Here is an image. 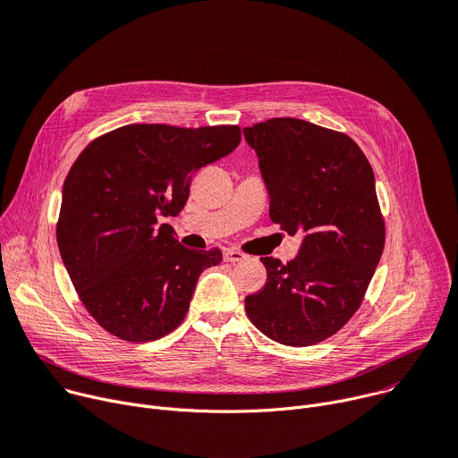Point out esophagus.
Returning a JSON list of instances; mask_svg holds the SVG:
<instances>
[{
	"label": "esophagus",
	"mask_w": 458,
	"mask_h": 458,
	"mask_svg": "<svg viewBox=\"0 0 458 458\" xmlns=\"http://www.w3.org/2000/svg\"><path fill=\"white\" fill-rule=\"evenodd\" d=\"M247 259V256L242 254V252H239V250H226L225 252V261H228V263H241V261H245Z\"/></svg>",
	"instance_id": "esophagus-1"
}]
</instances>
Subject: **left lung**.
Here are the masks:
<instances>
[{
  "label": "left lung",
  "mask_w": 458,
  "mask_h": 458,
  "mask_svg": "<svg viewBox=\"0 0 458 458\" xmlns=\"http://www.w3.org/2000/svg\"><path fill=\"white\" fill-rule=\"evenodd\" d=\"M256 150L270 219L301 233L284 265L261 258L267 284L245 298L250 322L285 346H311L359 310L385 247L374 171L359 145L294 117L242 129Z\"/></svg>",
  "instance_id": "1"
}]
</instances>
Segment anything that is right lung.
<instances>
[{
  "label": "right lung",
  "instance_id": "1",
  "mask_svg": "<svg viewBox=\"0 0 458 458\" xmlns=\"http://www.w3.org/2000/svg\"><path fill=\"white\" fill-rule=\"evenodd\" d=\"M239 141L233 125H127L81 152L63 188L56 242L84 308L108 333L147 343L184 320L202 270L223 254L182 247L158 221L178 216L191 176Z\"/></svg>",
  "mask_w": 458,
  "mask_h": 458
}]
</instances>
